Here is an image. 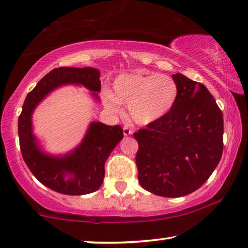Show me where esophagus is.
I'll return each instance as SVG.
<instances>
[{
  "mask_svg": "<svg viewBox=\"0 0 248 248\" xmlns=\"http://www.w3.org/2000/svg\"><path fill=\"white\" fill-rule=\"evenodd\" d=\"M124 135L125 137L132 135V130H131L130 128L128 127V125H124Z\"/></svg>",
  "mask_w": 248,
  "mask_h": 248,
  "instance_id": "34e87169",
  "label": "esophagus"
}]
</instances>
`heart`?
<instances>
[{
    "mask_svg": "<svg viewBox=\"0 0 248 248\" xmlns=\"http://www.w3.org/2000/svg\"><path fill=\"white\" fill-rule=\"evenodd\" d=\"M178 84L165 75L124 73L116 78L110 91L103 94V105L113 113L127 106L136 124L148 125L161 120L171 111L178 99Z\"/></svg>",
    "mask_w": 248,
    "mask_h": 248,
    "instance_id": "heart-1",
    "label": "heart"
}]
</instances>
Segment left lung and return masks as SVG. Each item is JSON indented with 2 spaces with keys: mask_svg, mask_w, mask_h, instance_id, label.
Listing matches in <instances>:
<instances>
[{
  "mask_svg": "<svg viewBox=\"0 0 248 248\" xmlns=\"http://www.w3.org/2000/svg\"><path fill=\"white\" fill-rule=\"evenodd\" d=\"M178 99L165 118L135 132L142 188L162 197H183L206 183L223 154L224 120L204 84L172 75Z\"/></svg>",
  "mask_w": 248,
  "mask_h": 248,
  "instance_id": "left-lung-1",
  "label": "left lung"
}]
</instances>
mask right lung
<instances>
[{
	"label": "right lung",
	"instance_id": "obj_1",
	"mask_svg": "<svg viewBox=\"0 0 248 248\" xmlns=\"http://www.w3.org/2000/svg\"><path fill=\"white\" fill-rule=\"evenodd\" d=\"M75 84L84 87L95 102L100 101V71L95 68H57L42 78L25 98L18 117V139L25 164L36 179L50 189L64 195H87L98 190L105 178V164L124 138L119 124L100 121L89 124L87 132L77 147L64 154L44 150L33 130V112L51 92Z\"/></svg>",
	"mask_w": 248,
	"mask_h": 248
}]
</instances>
